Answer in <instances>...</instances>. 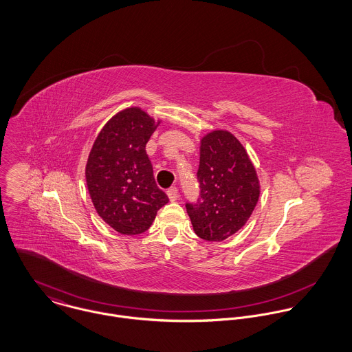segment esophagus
I'll return each instance as SVG.
<instances>
[{
  "label": "esophagus",
  "mask_w": 352,
  "mask_h": 352,
  "mask_svg": "<svg viewBox=\"0 0 352 352\" xmlns=\"http://www.w3.org/2000/svg\"><path fill=\"white\" fill-rule=\"evenodd\" d=\"M166 194H168V198L170 201H177V198H179V190L176 187H170Z\"/></svg>",
  "instance_id": "1"
}]
</instances>
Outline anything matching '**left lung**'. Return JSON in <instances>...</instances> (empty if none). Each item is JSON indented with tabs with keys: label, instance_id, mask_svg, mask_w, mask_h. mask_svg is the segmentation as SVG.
<instances>
[{
	"label": "left lung",
	"instance_id": "left-lung-1",
	"mask_svg": "<svg viewBox=\"0 0 352 352\" xmlns=\"http://www.w3.org/2000/svg\"><path fill=\"white\" fill-rule=\"evenodd\" d=\"M201 198L186 204L194 232L207 241H223L250 219L260 197V183L243 144L228 130L201 138L198 169Z\"/></svg>",
	"mask_w": 352,
	"mask_h": 352
}]
</instances>
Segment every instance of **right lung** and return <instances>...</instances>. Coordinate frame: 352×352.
Listing matches in <instances>:
<instances>
[{"label":"right lung","mask_w":352,"mask_h":352,"mask_svg":"<svg viewBox=\"0 0 352 352\" xmlns=\"http://www.w3.org/2000/svg\"><path fill=\"white\" fill-rule=\"evenodd\" d=\"M161 120L127 107L104 124L89 151L85 179L91 199L101 219L120 234L144 233L168 203L145 151Z\"/></svg>","instance_id":"1"}]
</instances>
